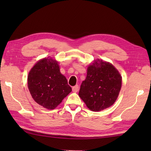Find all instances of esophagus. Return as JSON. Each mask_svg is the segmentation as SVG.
<instances>
[{"mask_svg": "<svg viewBox=\"0 0 151 151\" xmlns=\"http://www.w3.org/2000/svg\"><path fill=\"white\" fill-rule=\"evenodd\" d=\"M72 89H73V92H75V93L77 92L78 91V85H76L75 86H73Z\"/></svg>", "mask_w": 151, "mask_h": 151, "instance_id": "1", "label": "esophagus"}]
</instances>
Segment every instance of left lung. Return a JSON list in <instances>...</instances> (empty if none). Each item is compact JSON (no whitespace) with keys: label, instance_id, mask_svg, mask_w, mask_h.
<instances>
[{"label":"left lung","instance_id":"left-lung-1","mask_svg":"<svg viewBox=\"0 0 151 151\" xmlns=\"http://www.w3.org/2000/svg\"><path fill=\"white\" fill-rule=\"evenodd\" d=\"M121 84V76L115 67L98 59L88 66L78 95L89 110L101 111L114 104Z\"/></svg>","mask_w":151,"mask_h":151}]
</instances>
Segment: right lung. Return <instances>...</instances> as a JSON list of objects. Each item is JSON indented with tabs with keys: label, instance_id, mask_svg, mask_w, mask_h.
Segmentation results:
<instances>
[{
	"label": "right lung",
	"instance_id": "1",
	"mask_svg": "<svg viewBox=\"0 0 151 151\" xmlns=\"http://www.w3.org/2000/svg\"><path fill=\"white\" fill-rule=\"evenodd\" d=\"M28 87L34 100L49 110L57 107L72 91L57 61L49 57L38 61L31 69Z\"/></svg>",
	"mask_w": 151,
	"mask_h": 151
}]
</instances>
